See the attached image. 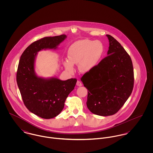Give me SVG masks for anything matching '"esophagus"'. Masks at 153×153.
Instances as JSON below:
<instances>
[{"instance_id":"34e87169","label":"esophagus","mask_w":153,"mask_h":153,"mask_svg":"<svg viewBox=\"0 0 153 153\" xmlns=\"http://www.w3.org/2000/svg\"><path fill=\"white\" fill-rule=\"evenodd\" d=\"M76 85L78 86V87H81V86L82 85V83H81L80 81H78L77 82H76Z\"/></svg>"}]
</instances>
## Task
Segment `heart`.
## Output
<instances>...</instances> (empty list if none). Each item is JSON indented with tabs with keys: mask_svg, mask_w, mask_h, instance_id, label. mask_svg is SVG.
I'll return each mask as SVG.
<instances>
[{
	"mask_svg": "<svg viewBox=\"0 0 153 153\" xmlns=\"http://www.w3.org/2000/svg\"><path fill=\"white\" fill-rule=\"evenodd\" d=\"M105 48L100 41L89 39L78 41L69 48L68 56L64 65L71 73L74 72V64H78L81 72L86 73L94 69L104 56Z\"/></svg>",
	"mask_w": 153,
	"mask_h": 153,
	"instance_id": "heart-1",
	"label": "heart"
}]
</instances>
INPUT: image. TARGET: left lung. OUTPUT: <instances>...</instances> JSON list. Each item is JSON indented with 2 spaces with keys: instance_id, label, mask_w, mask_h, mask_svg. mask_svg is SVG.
Listing matches in <instances>:
<instances>
[{
  "instance_id": "obj_1",
  "label": "left lung",
  "mask_w": 153,
  "mask_h": 153,
  "mask_svg": "<svg viewBox=\"0 0 153 153\" xmlns=\"http://www.w3.org/2000/svg\"><path fill=\"white\" fill-rule=\"evenodd\" d=\"M106 36L109 40L108 56L81 79L88 89V108L100 116L117 113L130 96L134 87L130 55L114 38Z\"/></svg>"
}]
</instances>
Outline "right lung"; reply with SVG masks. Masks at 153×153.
<instances>
[{
	"label": "right lung",
	"instance_id": "1",
	"mask_svg": "<svg viewBox=\"0 0 153 153\" xmlns=\"http://www.w3.org/2000/svg\"><path fill=\"white\" fill-rule=\"evenodd\" d=\"M66 38V35H61L38 40L24 51L19 60L16 81L24 104L29 111L45 119L54 118L60 114L77 80L71 78L62 81L56 77L38 76L35 71L36 57L42 50L56 49Z\"/></svg>",
	"mask_w": 153,
	"mask_h": 153
}]
</instances>
